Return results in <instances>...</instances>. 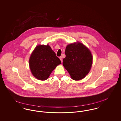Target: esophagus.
I'll return each mask as SVG.
<instances>
[{
	"mask_svg": "<svg viewBox=\"0 0 121 121\" xmlns=\"http://www.w3.org/2000/svg\"><path fill=\"white\" fill-rule=\"evenodd\" d=\"M59 58H60V60H61V62L62 63V62H63V58H62V57H59Z\"/></svg>",
	"mask_w": 121,
	"mask_h": 121,
	"instance_id": "34e87169",
	"label": "esophagus"
}]
</instances>
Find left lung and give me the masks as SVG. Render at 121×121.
<instances>
[{
    "mask_svg": "<svg viewBox=\"0 0 121 121\" xmlns=\"http://www.w3.org/2000/svg\"><path fill=\"white\" fill-rule=\"evenodd\" d=\"M66 57L63 66L72 79L80 80L90 71L92 64V56L89 49L82 43L78 42L68 45L65 49Z\"/></svg>",
    "mask_w": 121,
    "mask_h": 121,
    "instance_id": "1",
    "label": "left lung"
}]
</instances>
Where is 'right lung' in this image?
I'll list each match as a JSON object with an SVG mask.
<instances>
[{"instance_id": "add662e5", "label": "right lung", "mask_w": 121, "mask_h": 121, "mask_svg": "<svg viewBox=\"0 0 121 121\" xmlns=\"http://www.w3.org/2000/svg\"><path fill=\"white\" fill-rule=\"evenodd\" d=\"M61 63L48 44L36 46L29 60V65L32 74L40 80L47 79L52 71Z\"/></svg>"}]
</instances>
